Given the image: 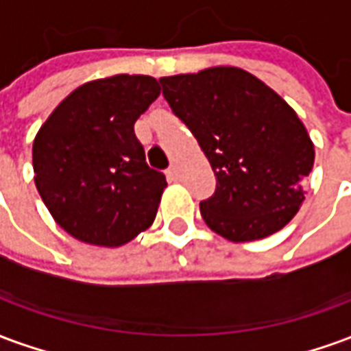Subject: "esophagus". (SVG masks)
I'll return each instance as SVG.
<instances>
[{
	"mask_svg": "<svg viewBox=\"0 0 351 351\" xmlns=\"http://www.w3.org/2000/svg\"><path fill=\"white\" fill-rule=\"evenodd\" d=\"M167 176L171 180H178L180 178V169H178V165H171L167 169Z\"/></svg>",
	"mask_w": 351,
	"mask_h": 351,
	"instance_id": "esophagus-1",
	"label": "esophagus"
}]
</instances>
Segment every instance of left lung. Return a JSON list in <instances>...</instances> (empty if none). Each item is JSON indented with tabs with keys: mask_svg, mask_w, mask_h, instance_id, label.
I'll return each mask as SVG.
<instances>
[{
	"mask_svg": "<svg viewBox=\"0 0 351 351\" xmlns=\"http://www.w3.org/2000/svg\"><path fill=\"white\" fill-rule=\"evenodd\" d=\"M163 97L216 176L201 216L231 243L286 228L304 201L314 143L293 108L263 80L233 65L161 77Z\"/></svg>",
	"mask_w": 351,
	"mask_h": 351,
	"instance_id": "8db88e82",
	"label": "left lung"
}]
</instances>
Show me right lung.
<instances>
[{
	"mask_svg": "<svg viewBox=\"0 0 351 351\" xmlns=\"http://www.w3.org/2000/svg\"><path fill=\"white\" fill-rule=\"evenodd\" d=\"M160 92L148 75L90 80L37 131V191L58 226L80 243L116 248L156 220L167 180L146 165L133 125Z\"/></svg>",
	"mask_w": 351,
	"mask_h": 351,
	"instance_id": "right-lung-1",
	"label": "right lung"
}]
</instances>
